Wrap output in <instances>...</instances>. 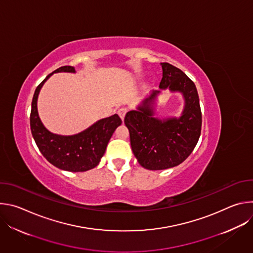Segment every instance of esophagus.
<instances>
[{
    "instance_id": "34e87169",
    "label": "esophagus",
    "mask_w": 253,
    "mask_h": 253,
    "mask_svg": "<svg viewBox=\"0 0 253 253\" xmlns=\"http://www.w3.org/2000/svg\"><path fill=\"white\" fill-rule=\"evenodd\" d=\"M126 113H127V109H126V108H121V109L118 110V114H119V116H120V118H121L122 120H124Z\"/></svg>"
}]
</instances>
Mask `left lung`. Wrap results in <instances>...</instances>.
Instances as JSON below:
<instances>
[{"label":"left lung","instance_id":"8db88e82","mask_svg":"<svg viewBox=\"0 0 253 253\" xmlns=\"http://www.w3.org/2000/svg\"><path fill=\"white\" fill-rule=\"evenodd\" d=\"M159 90L142 99L136 110L127 112L131 148L138 163L148 170H163L182 163L193 151L200 137L202 115L195 84L183 72L161 63ZM180 92L184 108L179 117H157L158 97L163 90Z\"/></svg>","mask_w":253,"mask_h":253}]
</instances>
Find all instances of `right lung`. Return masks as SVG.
Returning a JSON list of instances; mask_svg holds the SVG:
<instances>
[{
	"label": "right lung",
	"mask_w": 253,
	"mask_h": 253,
	"mask_svg": "<svg viewBox=\"0 0 253 253\" xmlns=\"http://www.w3.org/2000/svg\"><path fill=\"white\" fill-rule=\"evenodd\" d=\"M76 73L72 66H64L49 74L35 90L32 100L30 125L33 138L43 156L59 169L84 172L95 168L103 157L114 131L122 124L117 114L96 121L74 135H60L49 131L38 113V97L43 85L54 73Z\"/></svg>",
	"instance_id": "right-lung-1"
}]
</instances>
